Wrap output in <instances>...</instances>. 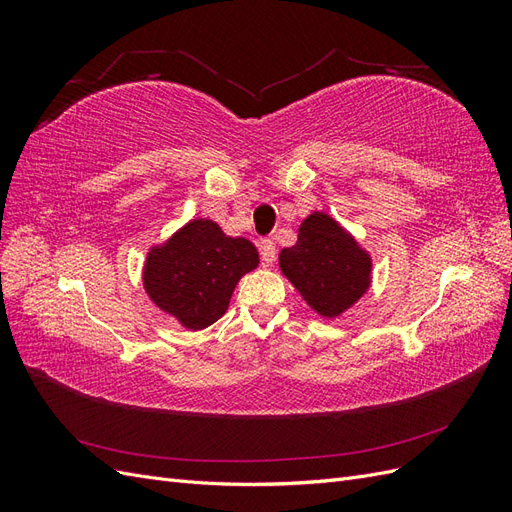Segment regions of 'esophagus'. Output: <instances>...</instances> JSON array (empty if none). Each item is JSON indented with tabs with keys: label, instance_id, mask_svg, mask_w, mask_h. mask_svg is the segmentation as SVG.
Listing matches in <instances>:
<instances>
[{
	"label": "esophagus",
	"instance_id": "esophagus-1",
	"mask_svg": "<svg viewBox=\"0 0 512 512\" xmlns=\"http://www.w3.org/2000/svg\"><path fill=\"white\" fill-rule=\"evenodd\" d=\"M258 252L262 258V265H273L275 262V243L271 239H260L258 241Z\"/></svg>",
	"mask_w": 512,
	"mask_h": 512
}]
</instances>
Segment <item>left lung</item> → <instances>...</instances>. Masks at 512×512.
<instances>
[{"label":"left lung","instance_id":"8db88e82","mask_svg":"<svg viewBox=\"0 0 512 512\" xmlns=\"http://www.w3.org/2000/svg\"><path fill=\"white\" fill-rule=\"evenodd\" d=\"M280 269L307 305L335 318L369 288L371 258L327 213L314 211L299 228V239L280 252Z\"/></svg>","mask_w":512,"mask_h":512}]
</instances>
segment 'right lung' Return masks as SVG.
<instances>
[{
	"mask_svg": "<svg viewBox=\"0 0 512 512\" xmlns=\"http://www.w3.org/2000/svg\"><path fill=\"white\" fill-rule=\"evenodd\" d=\"M256 267L252 241L226 237L211 220H192L149 252L143 282L153 303L198 331L226 314L237 282Z\"/></svg>",
	"mask_w": 512,
	"mask_h": 512,
	"instance_id": "right-lung-1",
	"label": "right lung"
}]
</instances>
